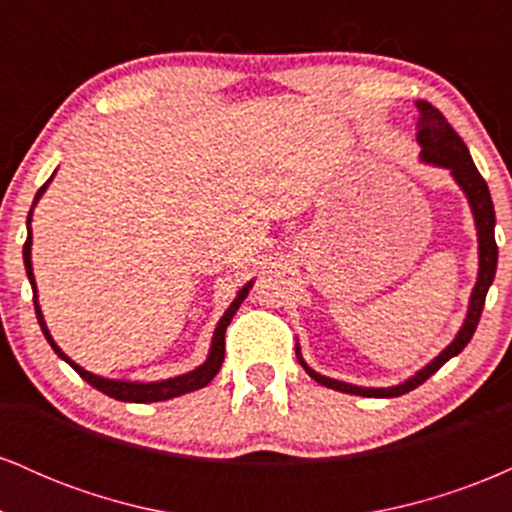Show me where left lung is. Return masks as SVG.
<instances>
[{
  "label": "left lung",
  "instance_id": "left-lung-1",
  "mask_svg": "<svg viewBox=\"0 0 512 512\" xmlns=\"http://www.w3.org/2000/svg\"><path fill=\"white\" fill-rule=\"evenodd\" d=\"M419 108V139L421 144V158L426 163H433V166L448 168L452 173V178L457 180V185L462 187V192L469 199V207H472L474 214V223H477V236H479V276H477V286H474L472 298H469V310H467V320H464L462 330L457 332L455 342H452L448 349L440 351V356L433 358L426 368H421L419 373L411 375L409 380H404L402 385L395 387H356L349 383H342V380H332L325 378V375L315 373L313 368L301 358V349L296 346V356L298 363L305 368V373L315 380V383L330 387V390H339L346 392V395H361V397H399L407 395L409 390L414 387L424 385L428 378H431L436 370L448 363L452 356H457L464 346L469 344L474 330L479 325L481 310H484L486 303V293H489V286L496 276V264H498V245H496V236H493V228H496V211H493V202H491V192L486 180L481 178V173L474 166L472 156H469V149L464 146L460 139V134L450 127V122L445 120L443 113L438 108H433L431 103L419 101L416 103Z\"/></svg>",
  "mask_w": 512,
  "mask_h": 512
}]
</instances>
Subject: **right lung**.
<instances>
[{
    "label": "right lung",
    "instance_id": "1",
    "mask_svg": "<svg viewBox=\"0 0 512 512\" xmlns=\"http://www.w3.org/2000/svg\"><path fill=\"white\" fill-rule=\"evenodd\" d=\"M52 180V178H50ZM48 180V182H50ZM48 182H45L43 187L38 190V195H35L33 204L38 202L40 195L45 192V187H48ZM31 214L33 211H28V238L26 243H23V264H26V274H28V281H31L33 286V305H35V315H38V322H40V330H43L45 339H48L52 349H55V354L64 358V361L72 366L76 373L81 375V378L86 380L88 385H93L96 390H101L103 395L113 397V399H120V402H137V404H146V402H163V399H170V397H178V395H185V392H192V390H199V387L209 385L211 380H214V375L219 373L221 363H223V354H226V327L231 325L233 315H236V310L240 308V303L245 301V296H248L250 284H245L243 289L238 291L236 301L231 303V308L226 310L221 317V322L216 325V332H214V339H211V351H209V358L202 363V366L192 370V373H185V375H178V378H170V380H161V383H127V380H108V378H101V375H93L84 370L81 366H76L69 356L62 354V349L52 342L48 327H45V320H43V313H40V305H38V293H35V279H33V267H31Z\"/></svg>",
    "mask_w": 512,
    "mask_h": 512
}]
</instances>
